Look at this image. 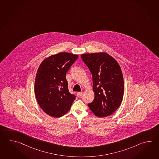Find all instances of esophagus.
<instances>
[{
  "instance_id": "34e87169",
  "label": "esophagus",
  "mask_w": 159,
  "mask_h": 159,
  "mask_svg": "<svg viewBox=\"0 0 159 159\" xmlns=\"http://www.w3.org/2000/svg\"><path fill=\"white\" fill-rule=\"evenodd\" d=\"M81 94H82V92H78V93H77V96H78V97H80Z\"/></svg>"
}]
</instances>
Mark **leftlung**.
Returning a JSON list of instances; mask_svg holds the SVG:
<instances>
[{"instance_id":"left-lung-1","label":"left lung","mask_w":159,"mask_h":159,"mask_svg":"<svg viewBox=\"0 0 159 159\" xmlns=\"http://www.w3.org/2000/svg\"><path fill=\"white\" fill-rule=\"evenodd\" d=\"M81 57L93 79L94 98L88 107L97 117L109 116L123 99L124 83L120 65L105 52L83 54Z\"/></svg>"}]
</instances>
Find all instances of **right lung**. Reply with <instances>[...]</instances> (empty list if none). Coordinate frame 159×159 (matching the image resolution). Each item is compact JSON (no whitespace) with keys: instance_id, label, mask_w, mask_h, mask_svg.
I'll return each instance as SVG.
<instances>
[{"instance_id":"right-lung-1","label":"right lung","mask_w":159,"mask_h":159,"mask_svg":"<svg viewBox=\"0 0 159 159\" xmlns=\"http://www.w3.org/2000/svg\"><path fill=\"white\" fill-rule=\"evenodd\" d=\"M78 55L59 52L45 59L36 74L34 93L42 110L51 117H61L70 109L76 96L69 92L66 75Z\"/></svg>"}]
</instances>
